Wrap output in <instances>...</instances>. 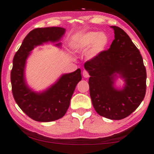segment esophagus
<instances>
[{
    "instance_id": "obj_1",
    "label": "esophagus",
    "mask_w": 154,
    "mask_h": 154,
    "mask_svg": "<svg viewBox=\"0 0 154 154\" xmlns=\"http://www.w3.org/2000/svg\"><path fill=\"white\" fill-rule=\"evenodd\" d=\"M83 76L85 78H88L89 77V72L86 71V70H84V71H83Z\"/></svg>"
}]
</instances>
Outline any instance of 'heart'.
I'll return each mask as SVG.
<instances>
[{"mask_svg":"<svg viewBox=\"0 0 154 154\" xmlns=\"http://www.w3.org/2000/svg\"><path fill=\"white\" fill-rule=\"evenodd\" d=\"M110 43V38L104 32H89L75 39L71 44L72 48L77 51H83L90 46L88 51V57L96 58L108 48Z\"/></svg>","mask_w":154,"mask_h":154,"instance_id":"heart-1","label":"heart"}]
</instances>
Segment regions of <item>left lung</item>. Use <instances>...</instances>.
<instances>
[{"label": "left lung", "mask_w": 154, "mask_h": 154, "mask_svg": "<svg viewBox=\"0 0 154 154\" xmlns=\"http://www.w3.org/2000/svg\"><path fill=\"white\" fill-rule=\"evenodd\" d=\"M110 48L85 63L88 71L92 104L100 116L121 120L141 104L146 91V69L140 52L127 33L116 26ZM116 74L125 84L121 90L114 87Z\"/></svg>", "instance_id": "8db88e82"}]
</instances>
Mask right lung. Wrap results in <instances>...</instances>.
I'll list each match as a JSON object with an SVG mask.
<instances>
[{
  "instance_id": "obj_1",
  "label": "right lung",
  "mask_w": 154,
  "mask_h": 154,
  "mask_svg": "<svg viewBox=\"0 0 154 154\" xmlns=\"http://www.w3.org/2000/svg\"><path fill=\"white\" fill-rule=\"evenodd\" d=\"M65 33V29L59 27L33 29L24 38L13 58L11 82L14 99L23 112L35 121L50 122L62 118L69 107L77 84L82 80L81 70L78 69L63 75L54 85L40 93L32 91L26 82L25 66L30 52L43 43L58 42Z\"/></svg>"
}]
</instances>
